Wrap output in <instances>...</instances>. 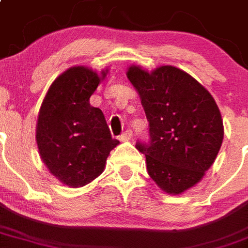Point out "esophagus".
I'll list each match as a JSON object with an SVG mask.
<instances>
[{
    "mask_svg": "<svg viewBox=\"0 0 248 248\" xmlns=\"http://www.w3.org/2000/svg\"><path fill=\"white\" fill-rule=\"evenodd\" d=\"M132 136H133L132 131L127 130L126 132H124L121 136H120V140H121V141H130V140L132 139Z\"/></svg>",
    "mask_w": 248,
    "mask_h": 248,
    "instance_id": "34e87169",
    "label": "esophagus"
}]
</instances>
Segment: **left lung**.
<instances>
[{"mask_svg": "<svg viewBox=\"0 0 248 248\" xmlns=\"http://www.w3.org/2000/svg\"><path fill=\"white\" fill-rule=\"evenodd\" d=\"M127 77L148 121L150 140L136 142L148 175L165 192H185L201 181L222 145L218 107L201 83L173 66L152 72L131 66Z\"/></svg>", "mask_w": 248, "mask_h": 248, "instance_id": "left-lung-1", "label": "left lung"}]
</instances>
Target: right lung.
I'll list each match as a JSON object with an SVG mask.
<instances>
[{"label": "right lung", "instance_id": "1", "mask_svg": "<svg viewBox=\"0 0 248 248\" xmlns=\"http://www.w3.org/2000/svg\"><path fill=\"white\" fill-rule=\"evenodd\" d=\"M100 81L90 68H70L51 85L38 113L41 158L70 187L85 186L100 176L111 150L120 143L112 139L102 111L90 105Z\"/></svg>", "mask_w": 248, "mask_h": 248}]
</instances>
